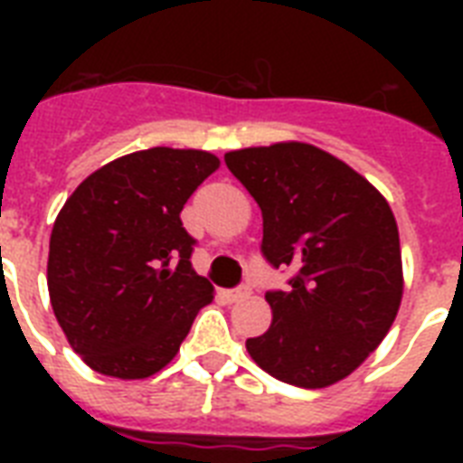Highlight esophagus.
<instances>
[{"label":"esophagus","instance_id":"1","mask_svg":"<svg viewBox=\"0 0 463 463\" xmlns=\"http://www.w3.org/2000/svg\"><path fill=\"white\" fill-rule=\"evenodd\" d=\"M250 296V288H235V290H225L223 298L228 303H238V300H245Z\"/></svg>","mask_w":463,"mask_h":463}]
</instances>
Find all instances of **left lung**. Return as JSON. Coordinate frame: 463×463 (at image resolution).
I'll use <instances>...</instances> for the list:
<instances>
[{
	"mask_svg": "<svg viewBox=\"0 0 463 463\" xmlns=\"http://www.w3.org/2000/svg\"><path fill=\"white\" fill-rule=\"evenodd\" d=\"M225 165L260 203L261 252L298 269L267 293L271 326L247 353L276 380L324 389L345 380L387 336L403 298L392 206L348 163L305 141L228 151Z\"/></svg>",
	"mask_w": 463,
	"mask_h": 463,
	"instance_id": "1",
	"label": "left lung"
}]
</instances>
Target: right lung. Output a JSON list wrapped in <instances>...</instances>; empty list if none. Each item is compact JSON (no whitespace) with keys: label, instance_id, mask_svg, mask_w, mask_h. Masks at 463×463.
Segmentation results:
<instances>
[{"label":"right lung","instance_id":"obj_1","mask_svg":"<svg viewBox=\"0 0 463 463\" xmlns=\"http://www.w3.org/2000/svg\"><path fill=\"white\" fill-rule=\"evenodd\" d=\"M221 160L199 148L134 151L90 173L54 218L47 290L90 370L146 380L177 355L213 286L194 274L180 213Z\"/></svg>","mask_w":463,"mask_h":463}]
</instances>
